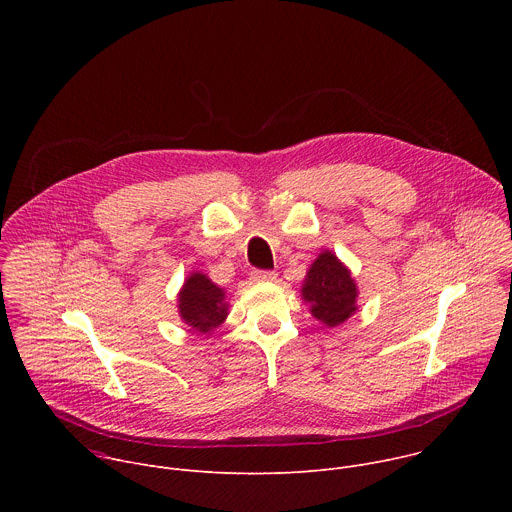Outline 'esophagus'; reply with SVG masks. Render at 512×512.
Segmentation results:
<instances>
[{"label":"esophagus","mask_w":512,"mask_h":512,"mask_svg":"<svg viewBox=\"0 0 512 512\" xmlns=\"http://www.w3.org/2000/svg\"><path fill=\"white\" fill-rule=\"evenodd\" d=\"M251 279L253 281H275L277 273L269 271V269H253L251 271Z\"/></svg>","instance_id":"34e87169"}]
</instances>
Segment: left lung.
<instances>
[{"instance_id":"obj_1","label":"left lung","mask_w":512,"mask_h":512,"mask_svg":"<svg viewBox=\"0 0 512 512\" xmlns=\"http://www.w3.org/2000/svg\"><path fill=\"white\" fill-rule=\"evenodd\" d=\"M302 296L312 306V314L330 328L348 320L356 310L354 279L330 251H324L312 263L302 287Z\"/></svg>"}]
</instances>
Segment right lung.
<instances>
[{
    "mask_svg": "<svg viewBox=\"0 0 512 512\" xmlns=\"http://www.w3.org/2000/svg\"><path fill=\"white\" fill-rule=\"evenodd\" d=\"M178 302L182 320L202 334L221 326L227 318L225 291L202 273H192L186 279Z\"/></svg>",
    "mask_w": 512,
    "mask_h": 512,
    "instance_id": "1",
    "label": "right lung"
}]
</instances>
